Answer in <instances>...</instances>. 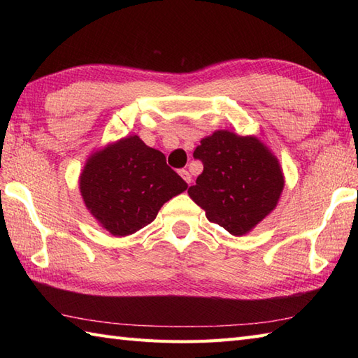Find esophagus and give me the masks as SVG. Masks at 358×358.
Returning <instances> with one entry per match:
<instances>
[{
	"mask_svg": "<svg viewBox=\"0 0 358 358\" xmlns=\"http://www.w3.org/2000/svg\"><path fill=\"white\" fill-rule=\"evenodd\" d=\"M180 175H181V178H183L187 185H191V181H192L191 173H189L186 169H181V171H180Z\"/></svg>",
	"mask_w": 358,
	"mask_h": 358,
	"instance_id": "obj_1",
	"label": "esophagus"
}]
</instances>
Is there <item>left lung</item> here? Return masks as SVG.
Wrapping results in <instances>:
<instances>
[{"instance_id": "8db88e82", "label": "left lung", "mask_w": 358, "mask_h": 358, "mask_svg": "<svg viewBox=\"0 0 358 358\" xmlns=\"http://www.w3.org/2000/svg\"><path fill=\"white\" fill-rule=\"evenodd\" d=\"M203 163L191 199L232 235L252 229L277 206L285 180L278 159L254 136L217 131L194 150Z\"/></svg>"}]
</instances>
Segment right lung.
Masks as SVG:
<instances>
[{
    "label": "right lung",
    "instance_id": "obj_1",
    "mask_svg": "<svg viewBox=\"0 0 358 358\" xmlns=\"http://www.w3.org/2000/svg\"><path fill=\"white\" fill-rule=\"evenodd\" d=\"M187 185L163 152L127 136L89 158L80 177L86 208L112 235L124 237L155 220L159 208Z\"/></svg>",
    "mask_w": 358,
    "mask_h": 358
}]
</instances>
